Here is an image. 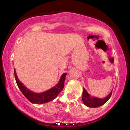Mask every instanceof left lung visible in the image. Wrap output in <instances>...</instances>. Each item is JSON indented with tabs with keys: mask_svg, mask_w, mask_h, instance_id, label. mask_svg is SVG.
Returning <instances> with one entry per match:
<instances>
[{
	"mask_svg": "<svg viewBox=\"0 0 130 130\" xmlns=\"http://www.w3.org/2000/svg\"><path fill=\"white\" fill-rule=\"evenodd\" d=\"M112 92L110 93L108 96L104 98H98L96 97H92L89 93H87L86 89H84L83 92V96L82 99L85 105L89 108H97V107L101 106L103 104L107 102L109 100L112 95Z\"/></svg>",
	"mask_w": 130,
	"mask_h": 130,
	"instance_id": "obj_1",
	"label": "left lung"
}]
</instances>
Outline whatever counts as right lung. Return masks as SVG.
Wrapping results in <instances>:
<instances>
[{
    "mask_svg": "<svg viewBox=\"0 0 130 130\" xmlns=\"http://www.w3.org/2000/svg\"><path fill=\"white\" fill-rule=\"evenodd\" d=\"M14 77L16 81V84L18 86L23 93V95L26 96V98L29 101L32 103L35 104H43L49 102L53 100H54L57 95L60 93V92L62 90L64 87V82H65V77H66L67 73H63L60 77L59 83L56 86L50 89V90L46 91V92H42V93H34L32 91L27 88L26 86L19 81L16 75L15 69L14 70Z\"/></svg>",
    "mask_w": 130,
    "mask_h": 130,
    "instance_id": "add662e5",
    "label": "right lung"
}]
</instances>
